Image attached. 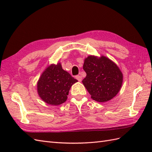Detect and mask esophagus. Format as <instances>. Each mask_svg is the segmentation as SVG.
Masks as SVG:
<instances>
[{"label":"esophagus","instance_id":"obj_1","mask_svg":"<svg viewBox=\"0 0 152 152\" xmlns=\"http://www.w3.org/2000/svg\"><path fill=\"white\" fill-rule=\"evenodd\" d=\"M76 78L77 80H78L79 82H81V81H82V76H79V75L76 76Z\"/></svg>","mask_w":152,"mask_h":152}]
</instances>
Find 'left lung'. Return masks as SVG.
Listing matches in <instances>:
<instances>
[{
  "label": "left lung",
  "instance_id": "obj_1",
  "mask_svg": "<svg viewBox=\"0 0 152 152\" xmlns=\"http://www.w3.org/2000/svg\"><path fill=\"white\" fill-rule=\"evenodd\" d=\"M83 69L87 75L82 83L94 101L107 102L120 91L123 74L107 57L89 56L84 59Z\"/></svg>",
  "mask_w": 152,
  "mask_h": 152
}]
</instances>
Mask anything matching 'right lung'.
Segmentation results:
<instances>
[{
	"instance_id": "add662e5",
	"label": "right lung",
	"mask_w": 152,
	"mask_h": 152,
	"mask_svg": "<svg viewBox=\"0 0 152 152\" xmlns=\"http://www.w3.org/2000/svg\"><path fill=\"white\" fill-rule=\"evenodd\" d=\"M78 82L64 70L61 63L51 64L44 70L37 82V92L48 104L58 106L66 101L70 89Z\"/></svg>"
}]
</instances>
